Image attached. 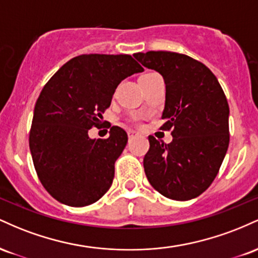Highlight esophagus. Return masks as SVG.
I'll list each match as a JSON object with an SVG mask.
<instances>
[{"label":"esophagus","mask_w":258,"mask_h":258,"mask_svg":"<svg viewBox=\"0 0 258 258\" xmlns=\"http://www.w3.org/2000/svg\"><path fill=\"white\" fill-rule=\"evenodd\" d=\"M127 133H128V138L130 139L135 138V137H137V136H139V132L135 131V130H128V131H127Z\"/></svg>","instance_id":"34e87169"}]
</instances>
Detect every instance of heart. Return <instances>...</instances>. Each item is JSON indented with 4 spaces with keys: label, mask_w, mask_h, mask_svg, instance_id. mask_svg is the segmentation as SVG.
<instances>
[{
    "label": "heart",
    "mask_w": 258,
    "mask_h": 258,
    "mask_svg": "<svg viewBox=\"0 0 258 258\" xmlns=\"http://www.w3.org/2000/svg\"><path fill=\"white\" fill-rule=\"evenodd\" d=\"M153 74H156V73H144L143 75L141 76V78H146V76H149V75H153Z\"/></svg>",
    "instance_id": "1"
}]
</instances>
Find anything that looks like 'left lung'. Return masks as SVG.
<instances>
[{
    "instance_id": "obj_1",
    "label": "left lung",
    "mask_w": 258,
    "mask_h": 258,
    "mask_svg": "<svg viewBox=\"0 0 258 258\" xmlns=\"http://www.w3.org/2000/svg\"><path fill=\"white\" fill-rule=\"evenodd\" d=\"M142 65L164 78L166 100L160 128L172 142L149 136L143 160L154 189L168 199L199 197L217 176L229 146V105L211 70L185 54L150 51L133 54Z\"/></svg>"
}]
</instances>
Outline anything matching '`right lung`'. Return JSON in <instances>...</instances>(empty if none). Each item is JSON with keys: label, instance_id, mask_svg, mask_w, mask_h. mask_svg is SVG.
<instances>
[{"label": "right lung", "instance_id": "add662e5", "mask_svg": "<svg viewBox=\"0 0 258 258\" xmlns=\"http://www.w3.org/2000/svg\"><path fill=\"white\" fill-rule=\"evenodd\" d=\"M143 70L128 54H82L44 85L29 146L38 179L59 203L87 206L109 190L127 133L112 126L108 138L91 139L88 130L99 125L120 82Z\"/></svg>", "mask_w": 258, "mask_h": 258}]
</instances>
